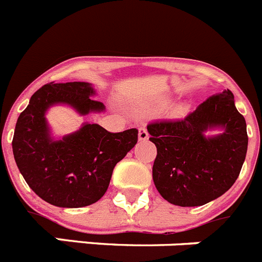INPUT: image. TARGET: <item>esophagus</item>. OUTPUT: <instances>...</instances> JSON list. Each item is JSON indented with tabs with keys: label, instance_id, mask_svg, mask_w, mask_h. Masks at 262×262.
Listing matches in <instances>:
<instances>
[{
	"label": "esophagus",
	"instance_id": "1",
	"mask_svg": "<svg viewBox=\"0 0 262 262\" xmlns=\"http://www.w3.org/2000/svg\"><path fill=\"white\" fill-rule=\"evenodd\" d=\"M148 138H149V134H148L147 128L145 127H140L139 128V140L144 142V140H148Z\"/></svg>",
	"mask_w": 262,
	"mask_h": 262
}]
</instances>
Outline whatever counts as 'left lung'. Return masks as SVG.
I'll return each mask as SVG.
<instances>
[{
    "mask_svg": "<svg viewBox=\"0 0 262 262\" xmlns=\"http://www.w3.org/2000/svg\"><path fill=\"white\" fill-rule=\"evenodd\" d=\"M224 133L206 138V129ZM156 145L152 176L164 200L181 207L202 206L226 193L237 180L248 148L247 123L231 90L211 96L182 119L147 126Z\"/></svg>",
    "mask_w": 262,
    "mask_h": 262,
    "instance_id": "left-lung-1",
    "label": "left lung"
}]
</instances>
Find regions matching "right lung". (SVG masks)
I'll use <instances>...</instances> for the list:
<instances>
[{
  "label": "right lung",
  "mask_w": 262,
  "mask_h": 262,
  "mask_svg": "<svg viewBox=\"0 0 262 262\" xmlns=\"http://www.w3.org/2000/svg\"><path fill=\"white\" fill-rule=\"evenodd\" d=\"M88 82H50L32 94L18 117L13 154L25 181L41 200L57 207L77 209L96 203L110 184L114 166L138 143V129L108 133L86 123L80 131L52 140L45 114L55 103H67L81 115L105 110L90 98Z\"/></svg>",
  "instance_id": "1"
}]
</instances>
